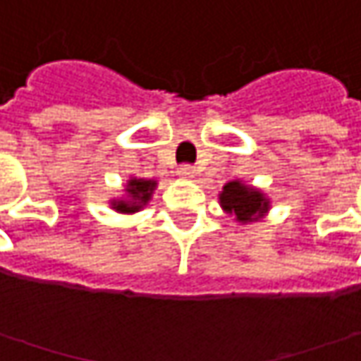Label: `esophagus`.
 Returning a JSON list of instances; mask_svg holds the SVG:
<instances>
[{
  "label": "esophagus",
  "instance_id": "34e87169",
  "mask_svg": "<svg viewBox=\"0 0 361 361\" xmlns=\"http://www.w3.org/2000/svg\"><path fill=\"white\" fill-rule=\"evenodd\" d=\"M180 176H183V178H192L194 173H196V167L194 165H190V163H183V165H180Z\"/></svg>",
  "mask_w": 361,
  "mask_h": 361
}]
</instances>
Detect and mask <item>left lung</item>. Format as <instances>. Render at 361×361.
<instances>
[{"label":"left lung","instance_id":"1","mask_svg":"<svg viewBox=\"0 0 361 361\" xmlns=\"http://www.w3.org/2000/svg\"><path fill=\"white\" fill-rule=\"evenodd\" d=\"M221 204L225 211L233 213L238 216V221H244V223L260 216V213H264L269 207L260 192L250 190L246 185H242L240 181H229L223 188Z\"/></svg>","mask_w":361,"mask_h":361}]
</instances>
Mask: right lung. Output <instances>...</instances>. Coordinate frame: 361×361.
<instances>
[{
	"label": "right lung",
	"instance_id": "obj_1",
	"mask_svg": "<svg viewBox=\"0 0 361 361\" xmlns=\"http://www.w3.org/2000/svg\"><path fill=\"white\" fill-rule=\"evenodd\" d=\"M152 188H154V181L132 180L130 181V190H128L130 196H132V200L130 202H119V204H115V209L121 211V213H134V211H138L140 204H145L148 198H150Z\"/></svg>",
	"mask_w": 361,
	"mask_h": 361
}]
</instances>
